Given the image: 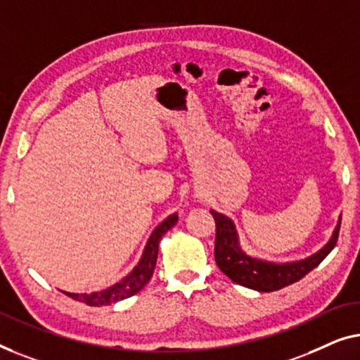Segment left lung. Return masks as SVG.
I'll list each match as a JSON object with an SVG mask.
<instances>
[{
  "label": "left lung",
  "instance_id": "1",
  "mask_svg": "<svg viewBox=\"0 0 360 360\" xmlns=\"http://www.w3.org/2000/svg\"><path fill=\"white\" fill-rule=\"evenodd\" d=\"M215 220V262L226 277L243 287L255 288L259 292H274L282 287L300 281L308 272L315 269L325 257L330 255L336 246L341 221L334 230L330 243L318 251L316 255L298 262H287V264H272V262L259 261L246 256L238 245V235L235 225L225 215L210 212Z\"/></svg>",
  "mask_w": 360,
  "mask_h": 360
}]
</instances>
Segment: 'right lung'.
Segmentation results:
<instances>
[{"label": "right lung", "mask_w": 360, "mask_h": 360, "mask_svg": "<svg viewBox=\"0 0 360 360\" xmlns=\"http://www.w3.org/2000/svg\"><path fill=\"white\" fill-rule=\"evenodd\" d=\"M178 221V215H171L166 219L163 224L158 225V229L153 231V235L150 236L148 243H146L143 257H141L140 264L135 267L134 272L130 276L125 277L122 282L115 283V285L109 287L108 290L101 292H93V293H67L68 297H72L73 300L83 302L89 307H103V305H110V303H115L119 300H124V298H129L135 295L136 292H140L146 283L150 282L151 276H153L155 266H156V257H158V245L161 236L165 235L169 229H173Z\"/></svg>", "instance_id": "right-lung-1"}]
</instances>
